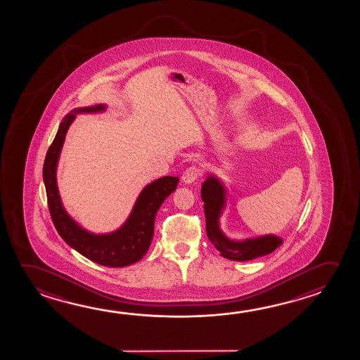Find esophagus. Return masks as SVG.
Returning a JSON list of instances; mask_svg holds the SVG:
<instances>
[{"instance_id":"esophagus-1","label":"esophagus","mask_w":360,"mask_h":360,"mask_svg":"<svg viewBox=\"0 0 360 360\" xmlns=\"http://www.w3.org/2000/svg\"><path fill=\"white\" fill-rule=\"evenodd\" d=\"M200 170L199 167H196V166H190L188 167L183 174V183L190 184L194 183L195 180L199 177Z\"/></svg>"}]
</instances>
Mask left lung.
Listing matches in <instances>:
<instances>
[{"instance_id": "obj_1", "label": "left lung", "mask_w": 360, "mask_h": 360, "mask_svg": "<svg viewBox=\"0 0 360 360\" xmlns=\"http://www.w3.org/2000/svg\"><path fill=\"white\" fill-rule=\"evenodd\" d=\"M206 217V234L220 255L235 262H249L273 252L283 244L274 234L260 235L248 239H230L221 229V217L228 204V186L215 172H209L201 186Z\"/></svg>"}]
</instances>
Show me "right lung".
<instances>
[{"instance_id": "right-lung-1", "label": "right lung", "mask_w": 360, "mask_h": 360, "mask_svg": "<svg viewBox=\"0 0 360 360\" xmlns=\"http://www.w3.org/2000/svg\"><path fill=\"white\" fill-rule=\"evenodd\" d=\"M106 103L76 108L63 117L46 154L44 183L52 221L68 245L81 255L109 268H122L139 262L148 252L154 236L155 217L162 202L177 188L179 177L164 176L148 184L137 196L131 212L120 228L110 233H92L77 223L65 209L58 186V166L65 137L76 115L103 114Z\"/></svg>"}]
</instances>
